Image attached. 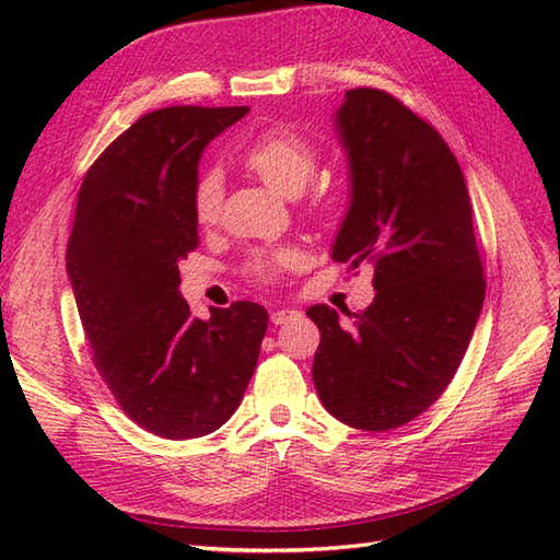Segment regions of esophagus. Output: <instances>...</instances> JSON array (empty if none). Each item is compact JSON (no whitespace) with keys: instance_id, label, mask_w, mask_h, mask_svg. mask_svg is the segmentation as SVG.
<instances>
[{"instance_id":"34e87169","label":"esophagus","mask_w":560,"mask_h":560,"mask_svg":"<svg viewBox=\"0 0 560 560\" xmlns=\"http://www.w3.org/2000/svg\"><path fill=\"white\" fill-rule=\"evenodd\" d=\"M299 315V311H293V307H277V311H271V323L273 325H287L291 317Z\"/></svg>"}]
</instances>
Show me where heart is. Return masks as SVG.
Instances as JSON below:
<instances>
[{
	"label": "heart",
	"instance_id": "obj_1",
	"mask_svg": "<svg viewBox=\"0 0 560 560\" xmlns=\"http://www.w3.org/2000/svg\"><path fill=\"white\" fill-rule=\"evenodd\" d=\"M241 163L257 175L261 183L283 197H295L311 183L319 165V149L311 137L295 132L291 127H273L249 141L243 151ZM339 189L325 185L313 192V205L317 209L335 207ZM195 219L199 225H213L221 213V180L217 173L199 177L195 187ZM295 265L293 249H279L271 255H257L249 261V273L255 279L271 281L281 269Z\"/></svg>",
	"mask_w": 560,
	"mask_h": 560
}]
</instances>
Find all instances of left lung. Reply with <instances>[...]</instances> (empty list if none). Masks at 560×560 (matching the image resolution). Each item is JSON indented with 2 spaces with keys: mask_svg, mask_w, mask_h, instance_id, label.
Instances as JSON below:
<instances>
[{
  "mask_svg": "<svg viewBox=\"0 0 560 560\" xmlns=\"http://www.w3.org/2000/svg\"><path fill=\"white\" fill-rule=\"evenodd\" d=\"M351 201L331 259L373 267L375 299L353 325L325 303L313 380L325 409L361 431L413 421L467 353L486 281L467 183L445 139L380 89H351L335 115ZM351 317V313H347Z\"/></svg>",
  "mask_w": 560,
  "mask_h": 560,
  "instance_id": "1",
  "label": "left lung"
}]
</instances>
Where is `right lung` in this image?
<instances>
[{
  "label": "right lung",
  "instance_id": "1",
  "mask_svg": "<svg viewBox=\"0 0 560 560\" xmlns=\"http://www.w3.org/2000/svg\"><path fill=\"white\" fill-rule=\"evenodd\" d=\"M247 110L175 105L139 117L79 189L67 273L93 363L129 419L168 440L231 419L269 323L249 301L192 317L177 291V261L199 245L201 151Z\"/></svg>",
  "mask_w": 560,
  "mask_h": 560
}]
</instances>
